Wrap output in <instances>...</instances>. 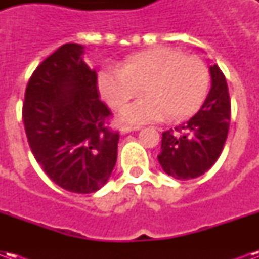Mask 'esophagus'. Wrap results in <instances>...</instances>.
I'll return each instance as SVG.
<instances>
[{"instance_id":"34e87169","label":"esophagus","mask_w":259,"mask_h":259,"mask_svg":"<svg viewBox=\"0 0 259 259\" xmlns=\"http://www.w3.org/2000/svg\"><path fill=\"white\" fill-rule=\"evenodd\" d=\"M140 129V126H129V124H124V126H122L120 132H122V133H130V132H136V130Z\"/></svg>"}]
</instances>
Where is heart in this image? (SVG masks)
<instances>
[{"label": "heart", "instance_id": "b5f03b06", "mask_svg": "<svg viewBox=\"0 0 259 259\" xmlns=\"http://www.w3.org/2000/svg\"><path fill=\"white\" fill-rule=\"evenodd\" d=\"M209 81V70L198 57L169 47L133 54L118 69H102L97 77L100 94L115 109H122L144 89L147 97L120 113L123 122L135 124L194 115L205 101Z\"/></svg>", "mask_w": 259, "mask_h": 259}]
</instances>
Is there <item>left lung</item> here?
I'll list each match as a JSON object with an SVG mask.
<instances>
[{
    "mask_svg": "<svg viewBox=\"0 0 259 259\" xmlns=\"http://www.w3.org/2000/svg\"><path fill=\"white\" fill-rule=\"evenodd\" d=\"M211 90L194 116L175 130L162 133L158 161L165 174L178 180L195 179L211 168L228 137L230 98L225 74L218 65L209 66Z\"/></svg>",
    "mask_w": 259,
    "mask_h": 259,
    "instance_id": "1",
    "label": "left lung"
}]
</instances>
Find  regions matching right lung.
<instances>
[{
  "label": "right lung",
  "mask_w": 259,
  "mask_h": 259,
  "mask_svg": "<svg viewBox=\"0 0 259 259\" xmlns=\"http://www.w3.org/2000/svg\"><path fill=\"white\" fill-rule=\"evenodd\" d=\"M84 47L64 44L42 61L27 83L23 123L31 152L54 183L89 194L112 174L119 133L108 127L111 111L98 98L97 73Z\"/></svg>",
  "instance_id": "obj_1"
}]
</instances>
